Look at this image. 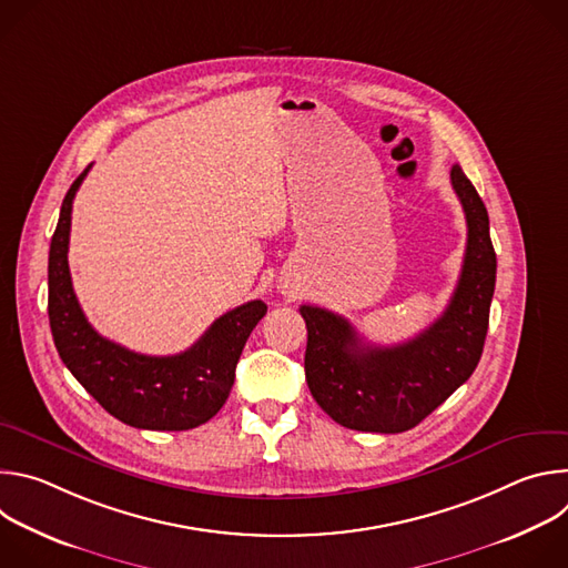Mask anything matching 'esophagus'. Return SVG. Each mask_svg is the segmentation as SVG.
Returning a JSON list of instances; mask_svg holds the SVG:
<instances>
[{"label":"esophagus","instance_id":"1","mask_svg":"<svg viewBox=\"0 0 568 568\" xmlns=\"http://www.w3.org/2000/svg\"><path fill=\"white\" fill-rule=\"evenodd\" d=\"M283 294H290V296H294V292H292V290H285Z\"/></svg>","mask_w":568,"mask_h":568}]
</instances>
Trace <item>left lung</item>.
I'll return each mask as SVG.
<instances>
[{"mask_svg":"<svg viewBox=\"0 0 568 568\" xmlns=\"http://www.w3.org/2000/svg\"><path fill=\"white\" fill-rule=\"evenodd\" d=\"M452 186L463 204L467 247L458 285L445 312L414 339L366 344L353 323L326 307L301 305L307 326L305 379L335 423L377 434L414 429L469 379L485 335L497 281V254L483 200L460 166Z\"/></svg>","mask_w":568,"mask_h":568,"instance_id":"8db88e82","label":"left lung"}]
</instances>
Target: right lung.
Instances as JSON below:
<instances>
[{
    "mask_svg": "<svg viewBox=\"0 0 568 568\" xmlns=\"http://www.w3.org/2000/svg\"><path fill=\"white\" fill-rule=\"evenodd\" d=\"M90 169L67 191L49 250V323L58 355L116 420L152 432L200 427L226 402L235 364L267 305L250 301L222 314L189 351L169 357L141 355L101 337L80 310L67 263L71 204Z\"/></svg>",
    "mask_w": 568,
    "mask_h": 568,
    "instance_id": "1",
    "label": "right lung"
}]
</instances>
